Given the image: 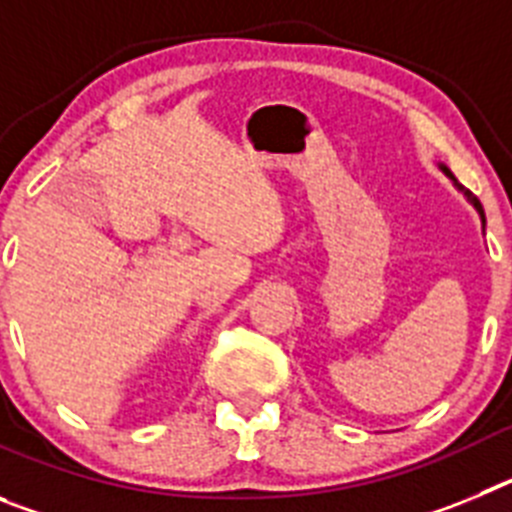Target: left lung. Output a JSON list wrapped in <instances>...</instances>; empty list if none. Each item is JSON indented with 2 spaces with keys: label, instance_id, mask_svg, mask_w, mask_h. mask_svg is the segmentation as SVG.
Returning a JSON list of instances; mask_svg holds the SVG:
<instances>
[{
  "label": "left lung",
  "instance_id": "obj_1",
  "mask_svg": "<svg viewBox=\"0 0 512 512\" xmlns=\"http://www.w3.org/2000/svg\"><path fill=\"white\" fill-rule=\"evenodd\" d=\"M443 171H446V174H449V176H451V171H449V169H446V166H443ZM451 179H454V176H451ZM454 184H456V187H459V189H461V192L467 194V200H469V202H472V205H474V207H477V212H479V215H482V225H485V210H482V202H479V200H477V197H474V194H472V192H469V189H464V187H461V184H459V182H456V179H454Z\"/></svg>",
  "mask_w": 512,
  "mask_h": 512
}]
</instances>
